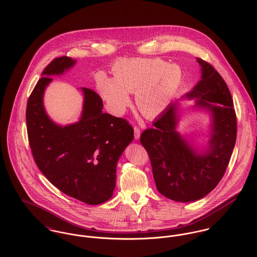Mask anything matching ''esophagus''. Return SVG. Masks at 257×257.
Listing matches in <instances>:
<instances>
[{
    "label": "esophagus",
    "instance_id": "1",
    "mask_svg": "<svg viewBox=\"0 0 257 257\" xmlns=\"http://www.w3.org/2000/svg\"><path fill=\"white\" fill-rule=\"evenodd\" d=\"M134 131H135V140H137V141L140 140V138H141V130H140V127L135 126Z\"/></svg>",
    "mask_w": 257,
    "mask_h": 257
}]
</instances>
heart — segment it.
I'll use <instances>...</instances> for the list:
<instances>
[{"instance_id":"obj_1","label":"heart","mask_w":257,"mask_h":257,"mask_svg":"<svg viewBox=\"0 0 257 257\" xmlns=\"http://www.w3.org/2000/svg\"><path fill=\"white\" fill-rule=\"evenodd\" d=\"M112 78L103 72L96 75V86L108 110L121 114L131 103L128 93L136 92V104L141 112L156 116L172 103L183 83L178 64L161 58L117 60L111 68Z\"/></svg>"}]
</instances>
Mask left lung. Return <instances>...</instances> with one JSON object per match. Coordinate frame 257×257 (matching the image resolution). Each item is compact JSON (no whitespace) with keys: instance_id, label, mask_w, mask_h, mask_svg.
<instances>
[{"instance_id":"1","label":"left lung","mask_w":257,"mask_h":257,"mask_svg":"<svg viewBox=\"0 0 257 257\" xmlns=\"http://www.w3.org/2000/svg\"><path fill=\"white\" fill-rule=\"evenodd\" d=\"M201 80L181 98L195 100L194 109L208 110L211 132L207 147L199 149L177 132L178 100L146 130L141 143L150 158L156 188L177 202H194L216 188L228 165L236 140V116L230 92L215 68L197 58Z\"/></svg>"}]
</instances>
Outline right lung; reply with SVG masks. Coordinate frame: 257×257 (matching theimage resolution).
Segmentation results:
<instances>
[{"label":"right lung","mask_w":257,"mask_h":257,"mask_svg":"<svg viewBox=\"0 0 257 257\" xmlns=\"http://www.w3.org/2000/svg\"><path fill=\"white\" fill-rule=\"evenodd\" d=\"M76 63L70 57L53 59L42 71L27 106L29 142L37 167L64 194L89 205L111 198L117 161L134 140V128L123 118L103 112L101 97L91 89L84 95L78 121L54 122L43 105L51 76L62 75Z\"/></svg>","instance_id":"add662e5"}]
</instances>
